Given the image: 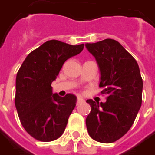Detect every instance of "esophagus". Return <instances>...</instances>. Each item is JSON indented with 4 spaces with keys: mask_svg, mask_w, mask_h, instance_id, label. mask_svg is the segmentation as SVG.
<instances>
[{
    "mask_svg": "<svg viewBox=\"0 0 155 155\" xmlns=\"http://www.w3.org/2000/svg\"><path fill=\"white\" fill-rule=\"evenodd\" d=\"M83 102H85V100L83 99V98H81V96H78L77 98V101H76V104H80V103H83Z\"/></svg>",
    "mask_w": 155,
    "mask_h": 155,
    "instance_id": "1",
    "label": "esophagus"
}]
</instances>
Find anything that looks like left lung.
Listing matches in <instances>:
<instances>
[{
  "label": "left lung",
  "instance_id": "left-lung-1",
  "mask_svg": "<svg viewBox=\"0 0 155 155\" xmlns=\"http://www.w3.org/2000/svg\"><path fill=\"white\" fill-rule=\"evenodd\" d=\"M101 70V94L106 102L86 101L91 110L85 123L94 140L111 143L127 133L142 105L143 79L137 61L117 41L107 38L86 44Z\"/></svg>",
  "mask_w": 155,
  "mask_h": 155
}]
</instances>
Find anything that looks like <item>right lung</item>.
Segmentation results:
<instances>
[{
    "instance_id": "add662e5",
    "label": "right lung",
    "mask_w": 155,
    "mask_h": 155,
    "mask_svg": "<svg viewBox=\"0 0 155 155\" xmlns=\"http://www.w3.org/2000/svg\"><path fill=\"white\" fill-rule=\"evenodd\" d=\"M83 48L84 44L70 45L49 40L31 52L17 72V114L27 133L38 141H54L64 132L76 96L53 94L51 84L67 59L79 54Z\"/></svg>"
}]
</instances>
